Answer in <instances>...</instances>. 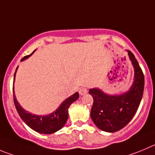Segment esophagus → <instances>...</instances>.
<instances>
[{"instance_id": "esophagus-1", "label": "esophagus", "mask_w": 155, "mask_h": 155, "mask_svg": "<svg viewBox=\"0 0 155 155\" xmlns=\"http://www.w3.org/2000/svg\"><path fill=\"white\" fill-rule=\"evenodd\" d=\"M79 94H80L81 95H86V93L88 92V90L87 89H86V88H82V89H79Z\"/></svg>"}]
</instances>
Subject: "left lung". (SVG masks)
<instances>
[{"mask_svg": "<svg viewBox=\"0 0 155 155\" xmlns=\"http://www.w3.org/2000/svg\"><path fill=\"white\" fill-rule=\"evenodd\" d=\"M134 71L133 83L127 92L110 95L98 88L89 89L93 97L91 118L95 125L106 132H115L126 126L139 107L144 92L143 72L130 50H127Z\"/></svg>", "mask_w": 155, "mask_h": 155, "instance_id": "1", "label": "left lung"}]
</instances>
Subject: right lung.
I'll list each match as a JSON object with an SVG mask.
<instances>
[{
    "label": "right lung",
    "mask_w": 155,
    "mask_h": 155,
    "mask_svg": "<svg viewBox=\"0 0 155 155\" xmlns=\"http://www.w3.org/2000/svg\"><path fill=\"white\" fill-rule=\"evenodd\" d=\"M34 52L30 55H28V56H26L24 58H22L21 61H24L26 59L30 57L34 53ZM17 69H18V66L16 69V72L14 73V81H15L16 73H17ZM13 95H14V102L16 109H17L21 119L30 128H32L37 132L41 133V134H53V133H55L56 131L61 129L64 126L68 119V116H69L68 109H69V107L70 106L71 104L77 100L79 97V93L76 92L73 95H70L69 98L65 99L62 102L61 105L52 113L46 115H39L30 113V112H27L21 107V105H20V103L17 102V99H16L14 86H13Z\"/></svg>",
    "instance_id": "add662e5"
}]
</instances>
